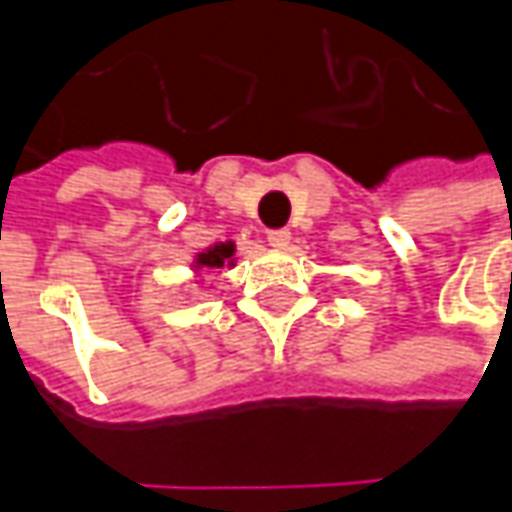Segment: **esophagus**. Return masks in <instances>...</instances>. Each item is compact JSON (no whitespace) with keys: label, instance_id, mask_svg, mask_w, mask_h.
Wrapping results in <instances>:
<instances>
[{"label":"esophagus","instance_id":"esophagus-1","mask_svg":"<svg viewBox=\"0 0 512 512\" xmlns=\"http://www.w3.org/2000/svg\"><path fill=\"white\" fill-rule=\"evenodd\" d=\"M267 245L276 247V250L287 247L290 245V230H270V233H267Z\"/></svg>","mask_w":512,"mask_h":512}]
</instances>
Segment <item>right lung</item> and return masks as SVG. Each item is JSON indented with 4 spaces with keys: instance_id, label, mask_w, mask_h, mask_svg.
Returning a JSON list of instances; mask_svg holds the SVG:
<instances>
[{
    "instance_id": "add662e5",
    "label": "right lung",
    "mask_w": 512,
    "mask_h": 512,
    "mask_svg": "<svg viewBox=\"0 0 512 512\" xmlns=\"http://www.w3.org/2000/svg\"><path fill=\"white\" fill-rule=\"evenodd\" d=\"M233 253L236 247L233 242H222V245H213L205 253L196 256V267H225L227 262H233Z\"/></svg>"
}]
</instances>
